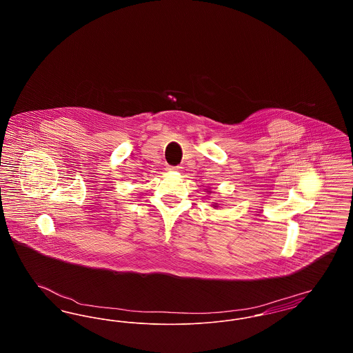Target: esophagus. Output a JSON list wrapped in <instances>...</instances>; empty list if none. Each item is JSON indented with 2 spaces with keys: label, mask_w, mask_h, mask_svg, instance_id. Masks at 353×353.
Here are the masks:
<instances>
[{
  "label": "esophagus",
  "mask_w": 353,
  "mask_h": 353,
  "mask_svg": "<svg viewBox=\"0 0 353 353\" xmlns=\"http://www.w3.org/2000/svg\"><path fill=\"white\" fill-rule=\"evenodd\" d=\"M168 170H170V172H180V170H181V167H179V165H177V167H168Z\"/></svg>",
  "instance_id": "34e87169"
}]
</instances>
